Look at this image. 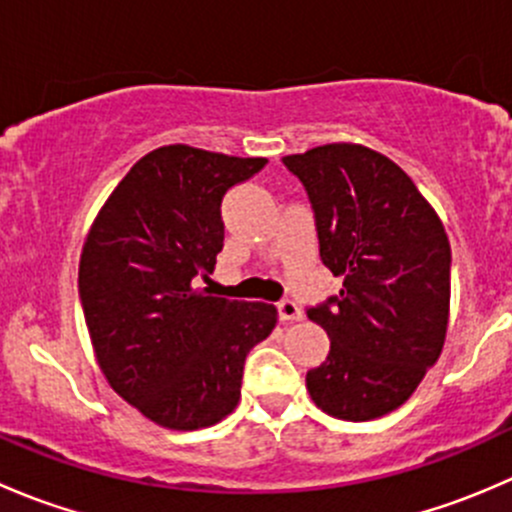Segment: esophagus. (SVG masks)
<instances>
[{
	"mask_svg": "<svg viewBox=\"0 0 512 512\" xmlns=\"http://www.w3.org/2000/svg\"><path fill=\"white\" fill-rule=\"evenodd\" d=\"M277 312H280L282 322H297V319H302V309L292 299H285V302L277 304Z\"/></svg>",
	"mask_w": 512,
	"mask_h": 512,
	"instance_id": "34e87169",
	"label": "esophagus"
}]
</instances>
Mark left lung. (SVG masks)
Masks as SVG:
<instances>
[{"mask_svg": "<svg viewBox=\"0 0 512 512\" xmlns=\"http://www.w3.org/2000/svg\"><path fill=\"white\" fill-rule=\"evenodd\" d=\"M282 163L302 180L319 257L344 285L307 317L327 361L307 371L314 404L344 421L399 409L441 356L451 309V245L441 218L391 158L327 143Z\"/></svg>", "mask_w": 512, "mask_h": 512, "instance_id": "left-lung-1", "label": "left lung"}]
</instances>
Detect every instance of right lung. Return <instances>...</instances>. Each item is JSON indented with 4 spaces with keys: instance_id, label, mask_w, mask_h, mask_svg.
Returning <instances> with one entry per match:
<instances>
[{
    "instance_id": "1",
    "label": "right lung",
    "mask_w": 512,
    "mask_h": 512,
    "mask_svg": "<svg viewBox=\"0 0 512 512\" xmlns=\"http://www.w3.org/2000/svg\"><path fill=\"white\" fill-rule=\"evenodd\" d=\"M265 163L185 143L156 148L86 235L79 294L98 366L121 399L170 431L232 414L247 354L277 324L275 304L198 287L223 250V195Z\"/></svg>"
}]
</instances>
